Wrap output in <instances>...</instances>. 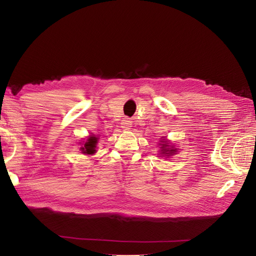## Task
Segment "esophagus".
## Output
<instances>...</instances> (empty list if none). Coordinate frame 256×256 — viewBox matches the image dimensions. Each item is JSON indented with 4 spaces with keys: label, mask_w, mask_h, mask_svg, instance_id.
Instances as JSON below:
<instances>
[{
    "label": "esophagus",
    "mask_w": 256,
    "mask_h": 256,
    "mask_svg": "<svg viewBox=\"0 0 256 256\" xmlns=\"http://www.w3.org/2000/svg\"><path fill=\"white\" fill-rule=\"evenodd\" d=\"M121 126H122L123 130H130L132 126V121L128 118H124L121 122Z\"/></svg>",
    "instance_id": "obj_1"
}]
</instances>
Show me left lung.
<instances>
[{"label": "left lung", "instance_id": "left-lung-1", "mask_svg": "<svg viewBox=\"0 0 256 256\" xmlns=\"http://www.w3.org/2000/svg\"><path fill=\"white\" fill-rule=\"evenodd\" d=\"M160 142H162V144H159V146H160V148H162V150H162L160 154H162V156H168H168H173L177 153V148H175L174 146H170L168 141H166V139H162V141H160Z\"/></svg>", "mask_w": 256, "mask_h": 256}]
</instances>
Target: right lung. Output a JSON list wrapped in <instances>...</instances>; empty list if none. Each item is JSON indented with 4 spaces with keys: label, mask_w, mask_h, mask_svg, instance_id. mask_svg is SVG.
Instances as JSON below:
<instances>
[{
    "label": "right lung",
    "mask_w": 256,
    "mask_h": 256,
    "mask_svg": "<svg viewBox=\"0 0 256 256\" xmlns=\"http://www.w3.org/2000/svg\"><path fill=\"white\" fill-rule=\"evenodd\" d=\"M98 137L94 135H90L86 141L84 142V146H81V150L83 154H88V155H92L96 153V148H97V144H98Z\"/></svg>",
    "instance_id": "add662e5"
}]
</instances>
